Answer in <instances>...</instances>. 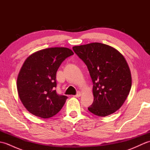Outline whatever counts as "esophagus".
<instances>
[{"mask_svg": "<svg viewBox=\"0 0 150 150\" xmlns=\"http://www.w3.org/2000/svg\"><path fill=\"white\" fill-rule=\"evenodd\" d=\"M81 96V93L80 91H79L78 93H77V94H76L75 95H74V97H77V98H78V97H80Z\"/></svg>", "mask_w": 150, "mask_h": 150, "instance_id": "esophagus-1", "label": "esophagus"}]
</instances>
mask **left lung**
Listing matches in <instances>:
<instances>
[{"label":"left lung","instance_id":"obj_1","mask_svg":"<svg viewBox=\"0 0 150 150\" xmlns=\"http://www.w3.org/2000/svg\"><path fill=\"white\" fill-rule=\"evenodd\" d=\"M86 64L93 81L94 100L88 110L106 117L122 106L132 88V75L124 57L107 44L93 42L73 47Z\"/></svg>","mask_w":150,"mask_h":150}]
</instances>
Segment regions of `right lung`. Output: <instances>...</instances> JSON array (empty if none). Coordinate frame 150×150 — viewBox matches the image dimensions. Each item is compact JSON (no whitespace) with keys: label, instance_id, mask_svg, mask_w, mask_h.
Masks as SVG:
<instances>
[{"label":"right lung","instance_id":"right-lung-1","mask_svg":"<svg viewBox=\"0 0 150 150\" xmlns=\"http://www.w3.org/2000/svg\"><path fill=\"white\" fill-rule=\"evenodd\" d=\"M73 54L68 47H50L33 53L25 60L17 88L22 104L30 113L47 119L62 109L68 97L57 93L56 73L64 60Z\"/></svg>","mask_w":150,"mask_h":150}]
</instances>
